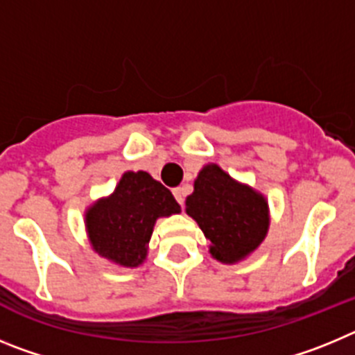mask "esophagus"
<instances>
[{"label":"esophagus","mask_w":355,"mask_h":355,"mask_svg":"<svg viewBox=\"0 0 355 355\" xmlns=\"http://www.w3.org/2000/svg\"><path fill=\"white\" fill-rule=\"evenodd\" d=\"M172 193H174V197H175V200H178V202H180L181 206L184 205V196H187V193H184V188H174V190H172Z\"/></svg>","instance_id":"esophagus-1"}]
</instances>
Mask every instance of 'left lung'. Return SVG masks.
Instances as JSON below:
<instances>
[{
  "label": "left lung",
  "instance_id": "8db88e82",
  "mask_svg": "<svg viewBox=\"0 0 355 355\" xmlns=\"http://www.w3.org/2000/svg\"><path fill=\"white\" fill-rule=\"evenodd\" d=\"M184 205L209 240L211 258L224 265H234L250 256L270 227L266 197L231 178L216 163H206L200 168Z\"/></svg>",
  "mask_w": 355,
  "mask_h": 355
}]
</instances>
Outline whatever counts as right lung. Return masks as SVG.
<instances>
[{"label": "right lung", "instance_id": "obj_1", "mask_svg": "<svg viewBox=\"0 0 355 355\" xmlns=\"http://www.w3.org/2000/svg\"><path fill=\"white\" fill-rule=\"evenodd\" d=\"M180 211L168 188L147 172L128 171L114 192L85 209V229L94 252L124 268H137L146 261L156 220Z\"/></svg>", "mask_w": 355, "mask_h": 355}]
</instances>
